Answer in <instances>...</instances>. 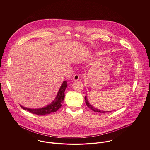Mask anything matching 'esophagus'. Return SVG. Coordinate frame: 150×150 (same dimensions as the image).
Segmentation results:
<instances>
[{"instance_id":"34e87169","label":"esophagus","mask_w":150,"mask_h":150,"mask_svg":"<svg viewBox=\"0 0 150 150\" xmlns=\"http://www.w3.org/2000/svg\"><path fill=\"white\" fill-rule=\"evenodd\" d=\"M72 79H73V80H74V81H78L79 79V75L78 74H76L75 75H74Z\"/></svg>"}]
</instances>
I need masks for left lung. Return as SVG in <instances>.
<instances>
[{
	"label": "left lung",
	"mask_w": 150,
	"mask_h": 150,
	"mask_svg": "<svg viewBox=\"0 0 150 150\" xmlns=\"http://www.w3.org/2000/svg\"><path fill=\"white\" fill-rule=\"evenodd\" d=\"M85 100H86V106L89 108H90L92 111L96 112H100V113H106V112H111V111H103V110H99L96 107H93L92 105H91V103L89 102V101L87 99V96H86L85 97Z\"/></svg>",
	"instance_id": "obj_1"
}]
</instances>
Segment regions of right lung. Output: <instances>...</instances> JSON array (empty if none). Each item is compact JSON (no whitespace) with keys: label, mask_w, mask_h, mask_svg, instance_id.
Instances as JSON below:
<instances>
[{"label":"right lung","mask_w":150,"mask_h":150,"mask_svg":"<svg viewBox=\"0 0 150 150\" xmlns=\"http://www.w3.org/2000/svg\"><path fill=\"white\" fill-rule=\"evenodd\" d=\"M67 86V83L66 81H63L57 93V96L55 99L53 100L50 104L42 108H29L27 107H23L21 105L20 106L25 110H27L33 114L38 115L50 114L52 112H56L57 110L61 107L62 103L64 102V91Z\"/></svg>","instance_id":"add662e5"}]
</instances>
